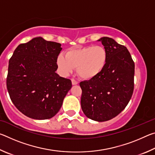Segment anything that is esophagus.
<instances>
[{
  "label": "esophagus",
  "mask_w": 155,
  "mask_h": 155,
  "mask_svg": "<svg viewBox=\"0 0 155 155\" xmlns=\"http://www.w3.org/2000/svg\"><path fill=\"white\" fill-rule=\"evenodd\" d=\"M72 84L73 85H77L78 82L77 81H75L74 79H72Z\"/></svg>",
  "instance_id": "obj_1"
}]
</instances>
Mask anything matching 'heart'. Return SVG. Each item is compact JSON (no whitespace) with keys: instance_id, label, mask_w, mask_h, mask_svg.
Masks as SVG:
<instances>
[{"instance_id":"heart-1","label":"heart","mask_w":155,"mask_h":155,"mask_svg":"<svg viewBox=\"0 0 155 155\" xmlns=\"http://www.w3.org/2000/svg\"><path fill=\"white\" fill-rule=\"evenodd\" d=\"M107 62V52L103 46H90L70 49L65 56L59 54L57 63L60 72L67 75L77 68V72L84 80H90L101 74Z\"/></svg>"}]
</instances>
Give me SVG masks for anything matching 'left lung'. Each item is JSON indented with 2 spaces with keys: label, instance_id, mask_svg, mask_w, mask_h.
I'll return each instance as SVG.
<instances>
[{
  "label": "left lung",
  "instance_id": "1",
  "mask_svg": "<svg viewBox=\"0 0 155 155\" xmlns=\"http://www.w3.org/2000/svg\"><path fill=\"white\" fill-rule=\"evenodd\" d=\"M107 62L101 74L80 83L81 104L88 118L104 122L121 113L130 101L134 89L135 64L128 49L114 39L103 37Z\"/></svg>",
  "mask_w": 155,
  "mask_h": 155
}]
</instances>
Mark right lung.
I'll return each mask as SVG.
<instances>
[{
  "instance_id": "obj_1",
  "label": "right lung",
  "mask_w": 155,
  "mask_h": 155,
  "mask_svg": "<svg viewBox=\"0 0 155 155\" xmlns=\"http://www.w3.org/2000/svg\"><path fill=\"white\" fill-rule=\"evenodd\" d=\"M61 44L41 37L18 45L9 59L7 88L12 103L26 116H54L72 87L70 79L55 72Z\"/></svg>"
}]
</instances>
